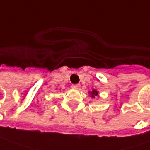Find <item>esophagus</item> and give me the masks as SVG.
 <instances>
[{"label":"esophagus","instance_id":"obj_1","mask_svg":"<svg viewBox=\"0 0 150 150\" xmlns=\"http://www.w3.org/2000/svg\"><path fill=\"white\" fill-rule=\"evenodd\" d=\"M71 87L74 89H79L80 88V84H73Z\"/></svg>","mask_w":150,"mask_h":150}]
</instances>
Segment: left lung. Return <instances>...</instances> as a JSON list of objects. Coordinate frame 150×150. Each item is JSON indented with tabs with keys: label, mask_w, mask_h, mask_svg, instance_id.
<instances>
[{
	"label": "left lung",
	"mask_w": 150,
	"mask_h": 150,
	"mask_svg": "<svg viewBox=\"0 0 150 150\" xmlns=\"http://www.w3.org/2000/svg\"><path fill=\"white\" fill-rule=\"evenodd\" d=\"M97 94H98V93H97V90H93V92H91V97H95V96H97Z\"/></svg>",
	"instance_id": "obj_1"
}]
</instances>
